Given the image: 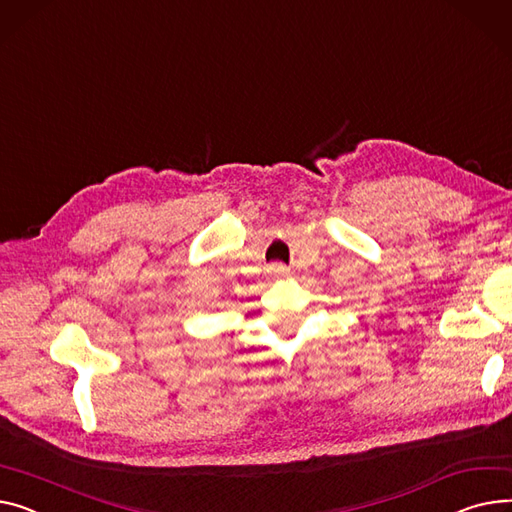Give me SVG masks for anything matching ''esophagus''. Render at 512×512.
Masks as SVG:
<instances>
[{
  "label": "esophagus",
  "mask_w": 512,
  "mask_h": 512,
  "mask_svg": "<svg viewBox=\"0 0 512 512\" xmlns=\"http://www.w3.org/2000/svg\"><path fill=\"white\" fill-rule=\"evenodd\" d=\"M269 271H271V274H274L276 278H286V276H288V267H286L284 263H274V265L269 267Z\"/></svg>",
  "instance_id": "1"
}]
</instances>
